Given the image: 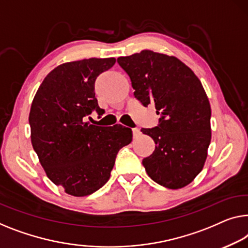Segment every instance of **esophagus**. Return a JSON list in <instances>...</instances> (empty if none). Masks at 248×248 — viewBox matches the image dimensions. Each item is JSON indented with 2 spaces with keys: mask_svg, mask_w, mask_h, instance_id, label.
<instances>
[{
  "mask_svg": "<svg viewBox=\"0 0 248 248\" xmlns=\"http://www.w3.org/2000/svg\"><path fill=\"white\" fill-rule=\"evenodd\" d=\"M132 135H134V138H138V137L141 135V131H140L138 128H134L132 129Z\"/></svg>",
  "mask_w": 248,
  "mask_h": 248,
  "instance_id": "1",
  "label": "esophagus"
}]
</instances>
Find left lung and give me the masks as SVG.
<instances>
[{
	"instance_id": "1",
	"label": "left lung",
	"mask_w": 248,
	"mask_h": 248,
	"mask_svg": "<svg viewBox=\"0 0 248 248\" xmlns=\"http://www.w3.org/2000/svg\"><path fill=\"white\" fill-rule=\"evenodd\" d=\"M135 97L160 114L157 127L142 128L155 150L142 160L148 176L169 189L189 185L204 168L212 139L210 103L193 70L173 55L142 50L118 58Z\"/></svg>"
}]
</instances>
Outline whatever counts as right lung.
<instances>
[{"instance_id": "add662e5", "label": "right lung", "mask_w": 248, "mask_h": 248, "mask_svg": "<svg viewBox=\"0 0 248 248\" xmlns=\"http://www.w3.org/2000/svg\"><path fill=\"white\" fill-rule=\"evenodd\" d=\"M114 63V58L62 63L44 78L33 98L29 114L33 149L47 178L76 197L108 182L118 151L132 140L130 128L84 121L92 110L103 113L94 82Z\"/></svg>"}]
</instances>
